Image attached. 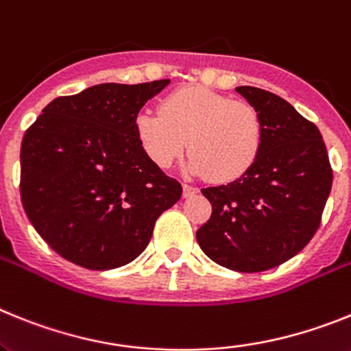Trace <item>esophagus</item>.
I'll return each instance as SVG.
<instances>
[{"label":"esophagus","instance_id":"esophagus-1","mask_svg":"<svg viewBox=\"0 0 351 351\" xmlns=\"http://www.w3.org/2000/svg\"><path fill=\"white\" fill-rule=\"evenodd\" d=\"M194 194H197V189L193 187V185L184 184V197H191L194 196Z\"/></svg>","mask_w":351,"mask_h":351}]
</instances>
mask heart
Listing matches in <instances>:
<instances>
[{
	"instance_id": "b5f03b06",
	"label": "heart",
	"mask_w": 351,
	"mask_h": 351,
	"mask_svg": "<svg viewBox=\"0 0 351 351\" xmlns=\"http://www.w3.org/2000/svg\"><path fill=\"white\" fill-rule=\"evenodd\" d=\"M136 132L146 155L169 167L191 150L187 169L213 182H233L252 167L263 143L261 118L251 104L208 88L171 93L160 111L143 109Z\"/></svg>"
}]
</instances>
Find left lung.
Wrapping results in <instances>:
<instances>
[{
    "mask_svg": "<svg viewBox=\"0 0 351 351\" xmlns=\"http://www.w3.org/2000/svg\"><path fill=\"white\" fill-rule=\"evenodd\" d=\"M258 111L256 162L228 185L201 189L212 215L196 231L210 260L234 272H263L302 251L319 228L332 167L318 127L291 104L254 86L234 88Z\"/></svg>",
    "mask_w": 351,
    "mask_h": 351,
    "instance_id": "left-lung-1",
    "label": "left lung"
}]
</instances>
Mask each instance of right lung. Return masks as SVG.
Masks as SVG:
<instances>
[{"label":"right lung","mask_w":351,"mask_h":351,"mask_svg":"<svg viewBox=\"0 0 351 351\" xmlns=\"http://www.w3.org/2000/svg\"><path fill=\"white\" fill-rule=\"evenodd\" d=\"M169 79L58 97L21 145V201L58 254L90 270L130 263L182 185L146 155L136 117Z\"/></svg>","instance_id":"obj_1"}]
</instances>
